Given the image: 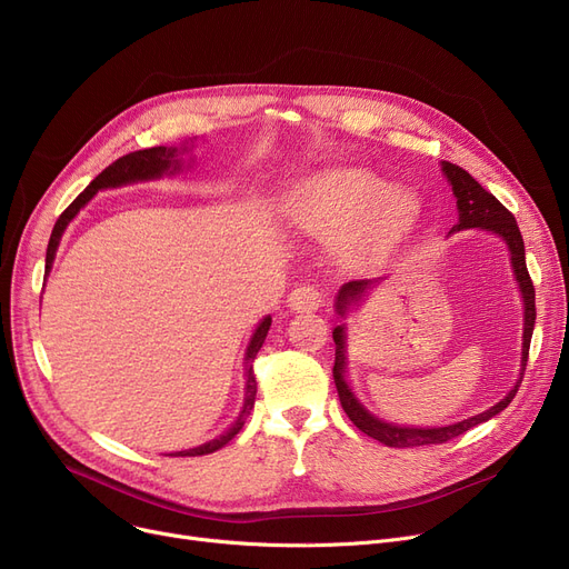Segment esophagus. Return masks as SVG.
I'll return each mask as SVG.
<instances>
[{"mask_svg":"<svg viewBox=\"0 0 569 569\" xmlns=\"http://www.w3.org/2000/svg\"><path fill=\"white\" fill-rule=\"evenodd\" d=\"M322 302H325V295L316 286H297L288 295V307L292 311H316L322 307Z\"/></svg>","mask_w":569,"mask_h":569,"instance_id":"1","label":"esophagus"}]
</instances>
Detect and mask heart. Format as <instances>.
<instances>
[{
  "mask_svg": "<svg viewBox=\"0 0 569 569\" xmlns=\"http://www.w3.org/2000/svg\"><path fill=\"white\" fill-rule=\"evenodd\" d=\"M288 219L320 239L341 237L352 258H373L390 249L420 217V202L390 189L367 170H335L295 187L286 200Z\"/></svg>",
  "mask_w": 569,
  "mask_h": 569,
  "instance_id": "heart-1",
  "label": "heart"
}]
</instances>
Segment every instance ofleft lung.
Wrapping results in <instances>:
<instances>
[{
	"label": "left lung",
	"instance_id": "1",
	"mask_svg": "<svg viewBox=\"0 0 569 569\" xmlns=\"http://www.w3.org/2000/svg\"><path fill=\"white\" fill-rule=\"evenodd\" d=\"M442 172L447 174V182L452 184V191L457 196V209H459V223L452 228L455 230H468V228H482L489 230L493 234H498L502 242L510 249L512 256V267H515V277L517 283L521 288L523 295V348H521V378L526 371V362H528V350H530V339H532V330H535V286L530 281L528 267H526V249H523V237L521 230L517 226L515 214L507 209L493 193H489L480 182H475L470 177V172H466L463 168L442 161ZM378 283V279H360V281H348L341 286L339 295H337V313L346 316L350 307H355L357 302H362L365 292ZM335 343H337V357H335V382H337V392H339V401L346 410V415L350 417V422L365 431L367 436L385 442L387 447H420V445H438V442H447L461 433H466L468 429L482 425L487 420H491L493 415H498L500 410H505L507 406L512 403L521 378L517 380V385L510 390L502 401H498L496 406H491L489 410L468 417L463 422L450 425V427H438V429H412V427H397L390 422L378 420L376 415H371L360 401L355 399L352 390L346 382V327L339 325L335 327Z\"/></svg>",
	"mask_w": 569,
	"mask_h": 569
}]
</instances>
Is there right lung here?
Listing matches in <instances>:
<instances>
[{
	"label": "right lung",
	"instance_id": "add662e5",
	"mask_svg": "<svg viewBox=\"0 0 569 569\" xmlns=\"http://www.w3.org/2000/svg\"><path fill=\"white\" fill-rule=\"evenodd\" d=\"M187 152V144L182 147H149V149H138V152H131L122 159H117L114 163H110L101 174H97L92 179V184H89L67 209L62 212V217L57 219L52 234H50V242H48V251H46V269L52 267L54 260V251L59 247V239H62V232L67 230V226L73 221V217L80 212V209L97 196V191L101 189H114V187H122V184H131V182H142V179H157L163 174H172L177 170H182V157ZM269 325H272V318H262V322L256 327V332L251 337V343L247 348V357H244V365H247V397H244V408L239 412V417L234 420V425L221 433L219 438L209 440L200 447H193V450H184V452H174L170 457H202V455H212L226 442H230L239 429L244 427V420L249 417L253 401H256V376H253V360L258 350L264 343V337L269 332Z\"/></svg>",
	"mask_w": 569,
	"mask_h": 569
}]
</instances>
